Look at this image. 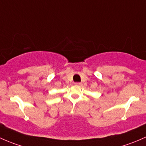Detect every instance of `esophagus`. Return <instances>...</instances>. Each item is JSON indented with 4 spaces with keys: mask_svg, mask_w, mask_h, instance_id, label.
<instances>
[{
    "mask_svg": "<svg viewBox=\"0 0 146 146\" xmlns=\"http://www.w3.org/2000/svg\"><path fill=\"white\" fill-rule=\"evenodd\" d=\"M82 83H80V82H76V83H75V85H76V86H82Z\"/></svg>",
    "mask_w": 146,
    "mask_h": 146,
    "instance_id": "obj_1",
    "label": "esophagus"
}]
</instances>
